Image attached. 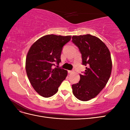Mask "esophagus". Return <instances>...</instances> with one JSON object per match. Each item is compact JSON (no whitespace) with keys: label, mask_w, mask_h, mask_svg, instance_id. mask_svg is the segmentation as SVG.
Returning <instances> with one entry per match:
<instances>
[{"label":"esophagus","mask_w":130,"mask_h":130,"mask_svg":"<svg viewBox=\"0 0 130 130\" xmlns=\"http://www.w3.org/2000/svg\"><path fill=\"white\" fill-rule=\"evenodd\" d=\"M68 73L69 74H72V73H73V71H72V70H68Z\"/></svg>","instance_id":"1"}]
</instances>
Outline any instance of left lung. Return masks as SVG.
I'll return each mask as SVG.
<instances>
[{
    "mask_svg": "<svg viewBox=\"0 0 130 130\" xmlns=\"http://www.w3.org/2000/svg\"><path fill=\"white\" fill-rule=\"evenodd\" d=\"M72 42L81 54L82 65L86 66L79 82L72 85L73 93L78 100L88 101L107 83L112 67L111 54L103 41L89 34L73 36Z\"/></svg>",
    "mask_w": 130,
    "mask_h": 130,
    "instance_id": "left-lung-1",
    "label": "left lung"
}]
</instances>
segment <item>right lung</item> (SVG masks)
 <instances>
[{"mask_svg":"<svg viewBox=\"0 0 130 130\" xmlns=\"http://www.w3.org/2000/svg\"><path fill=\"white\" fill-rule=\"evenodd\" d=\"M71 37L46 35L35 42L27 53L25 64L27 77L34 89L43 97L49 98L56 94L67 76L66 70L54 66L61 62L63 47Z\"/></svg>","mask_w":130,"mask_h":130,"instance_id":"right-lung-1","label":"right lung"}]
</instances>
